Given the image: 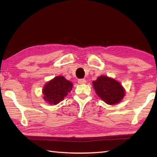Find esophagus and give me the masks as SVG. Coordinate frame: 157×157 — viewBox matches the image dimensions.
<instances>
[{
    "label": "esophagus",
    "instance_id": "obj_1",
    "mask_svg": "<svg viewBox=\"0 0 157 157\" xmlns=\"http://www.w3.org/2000/svg\"><path fill=\"white\" fill-rule=\"evenodd\" d=\"M86 83V80L84 79H78V84H85Z\"/></svg>",
    "mask_w": 157,
    "mask_h": 157
}]
</instances>
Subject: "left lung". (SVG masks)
<instances>
[{
	"label": "left lung",
	"mask_w": 157,
	"mask_h": 157,
	"mask_svg": "<svg viewBox=\"0 0 157 157\" xmlns=\"http://www.w3.org/2000/svg\"><path fill=\"white\" fill-rule=\"evenodd\" d=\"M97 95L107 105H113L121 102L124 98L125 90L123 86L115 79L101 75L92 82Z\"/></svg>",
	"instance_id": "left-lung-1"
}]
</instances>
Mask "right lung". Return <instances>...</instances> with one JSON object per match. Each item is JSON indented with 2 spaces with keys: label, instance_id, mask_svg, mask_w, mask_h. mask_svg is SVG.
I'll use <instances>...</instances> for the list:
<instances>
[{
  "label": "right lung",
  "instance_id": "right-lung-1",
  "mask_svg": "<svg viewBox=\"0 0 157 157\" xmlns=\"http://www.w3.org/2000/svg\"><path fill=\"white\" fill-rule=\"evenodd\" d=\"M72 88V83L63 75L56 76L43 87V98L45 102L50 105H57L71 92Z\"/></svg>",
  "mask_w": 157,
  "mask_h": 157
}]
</instances>
